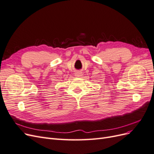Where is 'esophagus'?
I'll list each match as a JSON object with an SVG mask.
<instances>
[{
	"label": "esophagus",
	"mask_w": 154,
	"mask_h": 154,
	"mask_svg": "<svg viewBox=\"0 0 154 154\" xmlns=\"http://www.w3.org/2000/svg\"><path fill=\"white\" fill-rule=\"evenodd\" d=\"M82 76V72L81 71H77L75 72V76L76 77H80Z\"/></svg>",
	"instance_id": "obj_1"
}]
</instances>
